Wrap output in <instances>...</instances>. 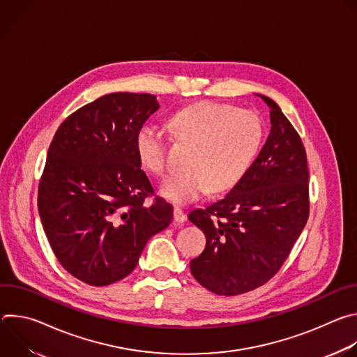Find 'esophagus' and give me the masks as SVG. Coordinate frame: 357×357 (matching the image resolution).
Here are the masks:
<instances>
[{
    "label": "esophagus",
    "instance_id": "34e87169",
    "mask_svg": "<svg viewBox=\"0 0 357 357\" xmlns=\"http://www.w3.org/2000/svg\"><path fill=\"white\" fill-rule=\"evenodd\" d=\"M174 219L178 223H183L186 220V215L179 206H175V209H174Z\"/></svg>",
    "mask_w": 357,
    "mask_h": 357
}]
</instances>
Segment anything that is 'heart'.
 Instances as JSON below:
<instances>
[{"label":"heart","instance_id":"heart-1","mask_svg":"<svg viewBox=\"0 0 357 357\" xmlns=\"http://www.w3.org/2000/svg\"><path fill=\"white\" fill-rule=\"evenodd\" d=\"M172 131L189 145L185 172L174 174L161 193L175 203L195 202L211 190L220 193L237 186L247 175L261 146L264 127L250 110L202 101L179 110L171 119ZM135 151L144 168L162 176L169 169V142L165 131L152 123L135 134Z\"/></svg>","mask_w":357,"mask_h":357}]
</instances>
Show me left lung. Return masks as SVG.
Segmentation results:
<instances>
[{
  "instance_id": "left-lung-1",
  "label": "left lung",
  "mask_w": 357,
  "mask_h": 357,
  "mask_svg": "<svg viewBox=\"0 0 357 357\" xmlns=\"http://www.w3.org/2000/svg\"><path fill=\"white\" fill-rule=\"evenodd\" d=\"M260 97L270 107L271 131L259 157L223 199L189 213L206 236L190 273L218 295H240L270 281L310 216V171L302 139L275 101Z\"/></svg>"
}]
</instances>
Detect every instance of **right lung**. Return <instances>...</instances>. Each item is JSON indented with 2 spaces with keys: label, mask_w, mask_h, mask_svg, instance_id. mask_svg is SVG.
Masks as SVG:
<instances>
[{
  "label": "right lung",
  "mask_w": 357,
  "mask_h": 357,
  "mask_svg": "<svg viewBox=\"0 0 357 357\" xmlns=\"http://www.w3.org/2000/svg\"><path fill=\"white\" fill-rule=\"evenodd\" d=\"M160 109L148 93H110L58 128L39 181L38 209L62 267L105 287L127 277L174 208L155 196L135 151L138 128Z\"/></svg>",
  "instance_id": "1"
}]
</instances>
